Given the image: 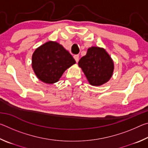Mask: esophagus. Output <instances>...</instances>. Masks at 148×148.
Here are the masks:
<instances>
[{"label":"esophagus","mask_w":148,"mask_h":148,"mask_svg":"<svg viewBox=\"0 0 148 148\" xmlns=\"http://www.w3.org/2000/svg\"><path fill=\"white\" fill-rule=\"evenodd\" d=\"M74 58L75 59V61H76V62H78V61H79V56H78V55H75V56H74Z\"/></svg>","instance_id":"34e87169"}]
</instances>
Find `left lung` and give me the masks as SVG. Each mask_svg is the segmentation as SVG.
<instances>
[{"mask_svg": "<svg viewBox=\"0 0 148 148\" xmlns=\"http://www.w3.org/2000/svg\"><path fill=\"white\" fill-rule=\"evenodd\" d=\"M78 65L87 77L89 84L99 86L108 81L112 76L114 62L103 48L92 47L82 57Z\"/></svg>", "mask_w": 148, "mask_h": 148, "instance_id": "left-lung-1", "label": "left lung"}]
</instances>
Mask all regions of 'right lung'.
Returning <instances> with one entry per match:
<instances>
[{"label":"right lung","instance_id":"right-lung-1","mask_svg":"<svg viewBox=\"0 0 148 148\" xmlns=\"http://www.w3.org/2000/svg\"><path fill=\"white\" fill-rule=\"evenodd\" d=\"M76 63L73 57L61 45L46 42L35 50L32 66L35 74L44 83H56L66 70Z\"/></svg>","mask_w":148,"mask_h":148}]
</instances>
